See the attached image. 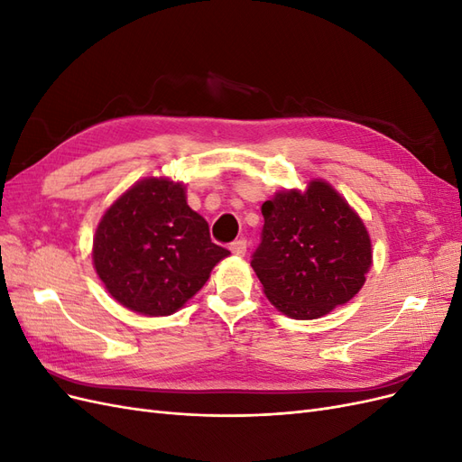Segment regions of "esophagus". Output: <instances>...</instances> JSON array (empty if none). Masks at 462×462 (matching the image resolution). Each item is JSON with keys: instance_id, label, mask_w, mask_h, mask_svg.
I'll use <instances>...</instances> for the list:
<instances>
[{"instance_id": "34e87169", "label": "esophagus", "mask_w": 462, "mask_h": 462, "mask_svg": "<svg viewBox=\"0 0 462 462\" xmlns=\"http://www.w3.org/2000/svg\"><path fill=\"white\" fill-rule=\"evenodd\" d=\"M246 248H248L246 239H236V241L231 243V253L236 254V256H245L246 254Z\"/></svg>"}]
</instances>
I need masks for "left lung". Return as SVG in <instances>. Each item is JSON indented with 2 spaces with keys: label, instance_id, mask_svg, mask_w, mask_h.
Returning a JSON list of instances; mask_svg holds the SVG:
<instances>
[{
  "label": "left lung",
  "instance_id": "obj_1",
  "mask_svg": "<svg viewBox=\"0 0 462 462\" xmlns=\"http://www.w3.org/2000/svg\"><path fill=\"white\" fill-rule=\"evenodd\" d=\"M253 265L265 297L295 319H314L351 300L366 282L372 245L362 219L324 180L262 204Z\"/></svg>",
  "mask_w": 462,
  "mask_h": 462
}]
</instances>
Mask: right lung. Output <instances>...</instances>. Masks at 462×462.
Listing matches in <instances>:
<instances>
[{
  "instance_id": "obj_1",
  "label": "right lung",
  "mask_w": 462,
  "mask_h": 462,
  "mask_svg": "<svg viewBox=\"0 0 462 462\" xmlns=\"http://www.w3.org/2000/svg\"><path fill=\"white\" fill-rule=\"evenodd\" d=\"M229 250L209 239L185 187L144 179L109 206L94 236V268L109 295L144 316L177 312Z\"/></svg>"
}]
</instances>
